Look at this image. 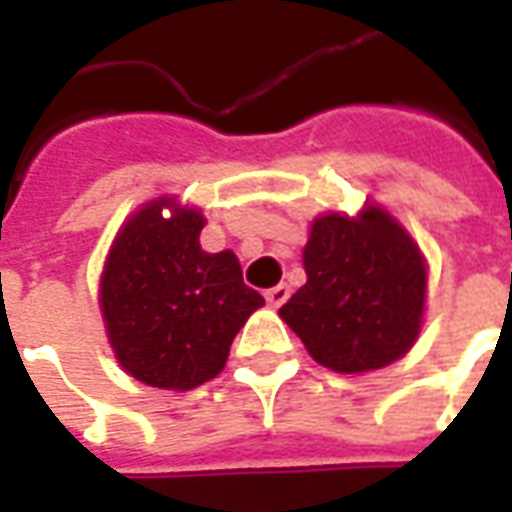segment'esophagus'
<instances>
[{"instance_id": "esophagus-1", "label": "esophagus", "mask_w": 512, "mask_h": 512, "mask_svg": "<svg viewBox=\"0 0 512 512\" xmlns=\"http://www.w3.org/2000/svg\"><path fill=\"white\" fill-rule=\"evenodd\" d=\"M290 296V288L285 285V282H279V285H274V288L266 290V301L271 304V307H279V304H285Z\"/></svg>"}]
</instances>
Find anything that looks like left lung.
Segmentation results:
<instances>
[{"mask_svg":"<svg viewBox=\"0 0 512 512\" xmlns=\"http://www.w3.org/2000/svg\"><path fill=\"white\" fill-rule=\"evenodd\" d=\"M304 271L307 282L279 315L318 365L367 373L392 365L414 345L428 268L384 208L367 205L354 219L318 216L304 246Z\"/></svg>","mask_w":512,"mask_h":512,"instance_id":"obj_1","label":"left lung"}]
</instances>
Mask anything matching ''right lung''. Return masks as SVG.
I'll list each match as a JSON object with an SVG mask.
<instances>
[{"instance_id": "1", "label": "right lung", "mask_w": 512, "mask_h": 512, "mask_svg": "<svg viewBox=\"0 0 512 512\" xmlns=\"http://www.w3.org/2000/svg\"><path fill=\"white\" fill-rule=\"evenodd\" d=\"M202 227L197 208L161 197L123 224L106 257V334L123 370L147 386L186 392L219 376L238 329L266 304L230 249L202 252Z\"/></svg>"}]
</instances>
